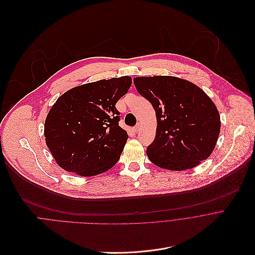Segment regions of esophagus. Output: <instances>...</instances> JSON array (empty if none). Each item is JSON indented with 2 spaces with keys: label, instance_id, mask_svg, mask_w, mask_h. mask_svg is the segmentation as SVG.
I'll use <instances>...</instances> for the list:
<instances>
[{
  "label": "esophagus",
  "instance_id": "1",
  "mask_svg": "<svg viewBox=\"0 0 255 255\" xmlns=\"http://www.w3.org/2000/svg\"><path fill=\"white\" fill-rule=\"evenodd\" d=\"M138 130H139V126L137 125L136 127H134V128H133V131H134V132H137Z\"/></svg>",
  "mask_w": 255,
  "mask_h": 255
}]
</instances>
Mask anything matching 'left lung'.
<instances>
[{
	"instance_id": "8db88e82",
	"label": "left lung",
	"mask_w": 255,
	"mask_h": 255,
	"mask_svg": "<svg viewBox=\"0 0 255 255\" xmlns=\"http://www.w3.org/2000/svg\"><path fill=\"white\" fill-rule=\"evenodd\" d=\"M133 83L156 112V137L146 148L151 163L184 171L211 155L221 122L216 106L204 91L174 76L135 77Z\"/></svg>"
}]
</instances>
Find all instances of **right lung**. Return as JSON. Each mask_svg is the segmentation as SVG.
I'll return each instance as SVG.
<instances>
[{"instance_id": "1", "label": "right lung", "mask_w": 255, "mask_h": 255, "mask_svg": "<svg viewBox=\"0 0 255 255\" xmlns=\"http://www.w3.org/2000/svg\"><path fill=\"white\" fill-rule=\"evenodd\" d=\"M131 85V77L103 79L63 93L49 111L44 136L56 163L83 177L113 168L128 137L119 126L116 105Z\"/></svg>"}]
</instances>
